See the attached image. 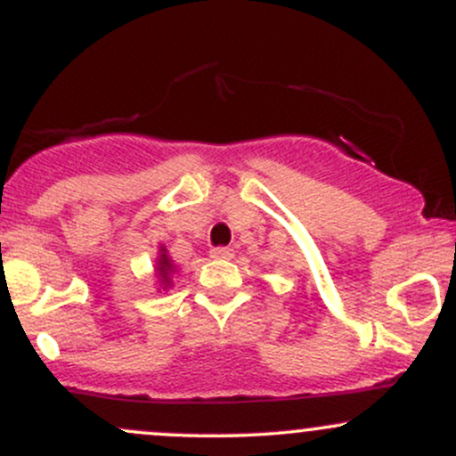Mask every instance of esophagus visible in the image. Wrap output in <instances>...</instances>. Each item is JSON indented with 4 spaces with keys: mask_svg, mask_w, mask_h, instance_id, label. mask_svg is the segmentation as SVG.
Here are the masks:
<instances>
[{
    "mask_svg": "<svg viewBox=\"0 0 456 456\" xmlns=\"http://www.w3.org/2000/svg\"><path fill=\"white\" fill-rule=\"evenodd\" d=\"M210 257L212 259H232L233 257V250L227 248V246H218V248L210 250Z\"/></svg>",
    "mask_w": 456,
    "mask_h": 456,
    "instance_id": "esophagus-1",
    "label": "esophagus"
}]
</instances>
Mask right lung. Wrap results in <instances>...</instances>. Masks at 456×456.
<instances>
[{"label": "right lung", "instance_id": "obj_1", "mask_svg": "<svg viewBox=\"0 0 456 456\" xmlns=\"http://www.w3.org/2000/svg\"><path fill=\"white\" fill-rule=\"evenodd\" d=\"M177 272V265L174 264V259L169 257V250H167L165 244H159V253H156V261H154V276H156V289L159 291H167L171 289L174 285V274Z\"/></svg>", "mask_w": 456, "mask_h": 456}]
</instances>
